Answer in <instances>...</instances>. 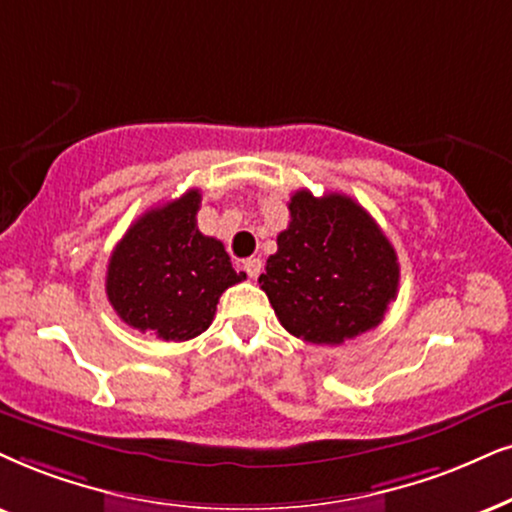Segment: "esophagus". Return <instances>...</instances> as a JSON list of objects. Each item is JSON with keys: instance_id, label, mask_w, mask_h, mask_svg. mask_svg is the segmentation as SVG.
Here are the masks:
<instances>
[{"instance_id": "obj_1", "label": "esophagus", "mask_w": 512, "mask_h": 512, "mask_svg": "<svg viewBox=\"0 0 512 512\" xmlns=\"http://www.w3.org/2000/svg\"><path fill=\"white\" fill-rule=\"evenodd\" d=\"M243 271H245V274H248L250 278L260 276V271H262V260H260V257H250V260H245V262H243Z\"/></svg>"}]
</instances>
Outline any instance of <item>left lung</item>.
I'll return each mask as SVG.
<instances>
[{
  "mask_svg": "<svg viewBox=\"0 0 512 512\" xmlns=\"http://www.w3.org/2000/svg\"><path fill=\"white\" fill-rule=\"evenodd\" d=\"M288 229L276 238L260 288L290 335L342 345L385 319L399 262L375 219L342 193L295 191Z\"/></svg>",
  "mask_w": 512,
  "mask_h": 512,
  "instance_id": "obj_1",
  "label": "left lung"
}]
</instances>
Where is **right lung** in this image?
Returning <instances> with one entry per match:
<instances>
[{
	"label": "right lung",
	"instance_id": "obj_1",
	"mask_svg": "<svg viewBox=\"0 0 512 512\" xmlns=\"http://www.w3.org/2000/svg\"><path fill=\"white\" fill-rule=\"evenodd\" d=\"M200 191L141 215L115 245L106 274L108 302L127 326L184 342L208 331L226 288L245 278L222 241L198 231Z\"/></svg>",
	"mask_w": 512,
	"mask_h": 512
}]
</instances>
